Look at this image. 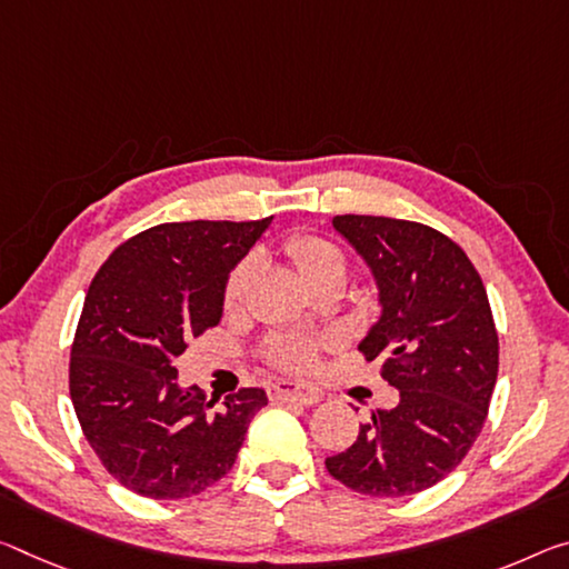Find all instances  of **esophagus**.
<instances>
[{"mask_svg":"<svg viewBox=\"0 0 569 569\" xmlns=\"http://www.w3.org/2000/svg\"><path fill=\"white\" fill-rule=\"evenodd\" d=\"M268 398L276 402H301L306 408H311V405H317L321 400V395L317 390H311V387H301L293 382H276L268 387Z\"/></svg>","mask_w":569,"mask_h":569,"instance_id":"esophagus-1","label":"esophagus"}]
</instances>
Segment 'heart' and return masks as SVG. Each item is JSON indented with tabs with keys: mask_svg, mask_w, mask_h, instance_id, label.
Segmentation results:
<instances>
[{
	"mask_svg": "<svg viewBox=\"0 0 569 569\" xmlns=\"http://www.w3.org/2000/svg\"><path fill=\"white\" fill-rule=\"evenodd\" d=\"M286 256L293 260L296 268L311 286H319L331 278L345 281L347 276V258L331 240L317 232H293L283 240ZM258 260L242 258L240 263L230 270L228 281H224L222 306L228 313H236L246 303L248 288L252 276H256ZM266 359L278 369L286 372H311L319 365V341L309 337H273L266 345Z\"/></svg>",
	"mask_w": 569,
	"mask_h": 569,
	"instance_id": "heart-1",
	"label": "heart"
}]
</instances>
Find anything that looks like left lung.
<instances>
[{
	"label": "left lung",
	"instance_id": "1",
	"mask_svg": "<svg viewBox=\"0 0 569 569\" xmlns=\"http://www.w3.org/2000/svg\"><path fill=\"white\" fill-rule=\"evenodd\" d=\"M367 260L382 317L359 351L400 390L375 410L327 471L347 489L398 499L443 481L476 443L499 375V333L479 270L458 242L422 222L337 214Z\"/></svg>",
	"mask_w": 569,
	"mask_h": 569
}]
</instances>
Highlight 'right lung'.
I'll return each instance as SVG.
<instances>
[{
  "mask_svg": "<svg viewBox=\"0 0 569 569\" xmlns=\"http://www.w3.org/2000/svg\"><path fill=\"white\" fill-rule=\"evenodd\" d=\"M270 218L164 222L121 242L90 281L70 347V400L98 461L149 499H187L236 463L268 398L177 385L189 339L218 327L232 266Z\"/></svg>",
  "mask_w": 569,
  "mask_h": 569,
  "instance_id": "add662e5",
  "label": "right lung"
}]
</instances>
